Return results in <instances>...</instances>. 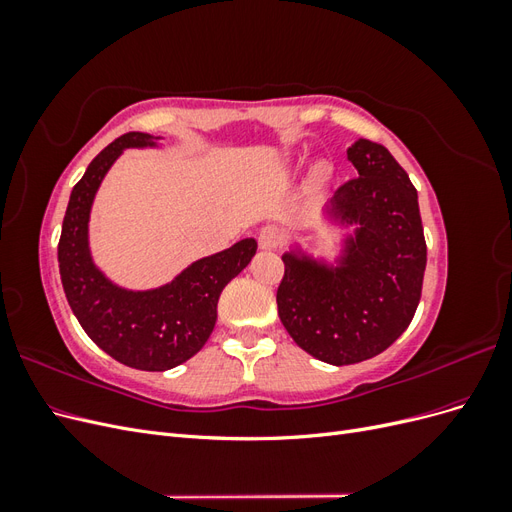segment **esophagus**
I'll list each match as a JSON object with an SVG mask.
<instances>
[{"instance_id":"1","label":"esophagus","mask_w":512,"mask_h":512,"mask_svg":"<svg viewBox=\"0 0 512 512\" xmlns=\"http://www.w3.org/2000/svg\"><path fill=\"white\" fill-rule=\"evenodd\" d=\"M282 239H284V232L277 226H265L258 232V245L262 250H275V247L282 243Z\"/></svg>"}]
</instances>
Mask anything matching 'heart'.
I'll return each mask as SVG.
<instances>
[{
  "mask_svg": "<svg viewBox=\"0 0 512 512\" xmlns=\"http://www.w3.org/2000/svg\"><path fill=\"white\" fill-rule=\"evenodd\" d=\"M331 175H333V168H331L329 162H316V164H314V168H312V181H314L316 185L329 183Z\"/></svg>",
  "mask_w": 512,
  "mask_h": 512,
  "instance_id": "heart-1",
  "label": "heart"
}]
</instances>
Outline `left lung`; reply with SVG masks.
<instances>
[{
	"label": "left lung",
	"instance_id": "left-lung-1",
	"mask_svg": "<svg viewBox=\"0 0 512 512\" xmlns=\"http://www.w3.org/2000/svg\"><path fill=\"white\" fill-rule=\"evenodd\" d=\"M359 177L337 188L329 218L354 224L337 265L286 252L277 314L314 359L352 365L389 348L421 301L427 245L418 194L391 151L359 138L348 147Z\"/></svg>",
	"mask_w": 512,
	"mask_h": 512
}]
</instances>
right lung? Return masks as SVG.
Here are the masks:
<instances>
[{
  "label": "right lung",
  "instance_id": "obj_1",
  "mask_svg": "<svg viewBox=\"0 0 512 512\" xmlns=\"http://www.w3.org/2000/svg\"><path fill=\"white\" fill-rule=\"evenodd\" d=\"M156 138L128 132L91 160L72 188L57 245L61 284L83 331L115 361L143 371L173 369L205 346L224 286L250 265L258 247L254 239H241L192 262L173 282L153 290H126L108 280L89 252L94 196L123 149L156 147Z\"/></svg>",
  "mask_w": 512,
  "mask_h": 512
}]
</instances>
